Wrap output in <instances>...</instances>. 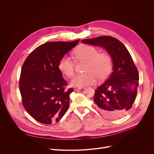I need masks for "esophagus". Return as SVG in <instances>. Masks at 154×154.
<instances>
[{
  "label": "esophagus",
  "mask_w": 154,
  "mask_h": 154,
  "mask_svg": "<svg viewBox=\"0 0 154 154\" xmlns=\"http://www.w3.org/2000/svg\"><path fill=\"white\" fill-rule=\"evenodd\" d=\"M83 88V87H74V90L75 91H77V90H80V89H82V88Z\"/></svg>",
  "instance_id": "1"
}]
</instances>
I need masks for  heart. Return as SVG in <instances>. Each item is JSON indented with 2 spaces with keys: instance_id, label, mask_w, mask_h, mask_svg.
<instances>
[{
  "instance_id": "heart-1",
  "label": "heart",
  "mask_w": 154,
  "mask_h": 154,
  "mask_svg": "<svg viewBox=\"0 0 154 154\" xmlns=\"http://www.w3.org/2000/svg\"><path fill=\"white\" fill-rule=\"evenodd\" d=\"M74 57L77 60H85V72L78 74L71 80L74 86L84 87L94 83L97 78L103 79L109 75L112 67L110 56L106 53H98L93 46L82 44L74 50ZM58 69L67 77H71L74 72V66L67 57H63L58 62Z\"/></svg>"
}]
</instances>
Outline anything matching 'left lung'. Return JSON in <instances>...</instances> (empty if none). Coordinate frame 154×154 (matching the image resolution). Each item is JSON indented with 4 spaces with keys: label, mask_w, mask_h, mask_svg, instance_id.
Masks as SVG:
<instances>
[{
    "label": "left lung",
    "mask_w": 154,
    "mask_h": 154,
    "mask_svg": "<svg viewBox=\"0 0 154 154\" xmlns=\"http://www.w3.org/2000/svg\"><path fill=\"white\" fill-rule=\"evenodd\" d=\"M82 42L104 48L113 63V72L103 84L97 87L94 103L101 114L118 119L130 111L136 99L139 73L131 55L119 40L109 36L82 40Z\"/></svg>",
    "instance_id": "obj_1"
}]
</instances>
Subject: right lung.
<instances>
[{
    "label": "right lung",
    "mask_w": 154,
    "mask_h": 154,
    "mask_svg": "<svg viewBox=\"0 0 154 154\" xmlns=\"http://www.w3.org/2000/svg\"><path fill=\"white\" fill-rule=\"evenodd\" d=\"M79 40L45 43L32 51L23 64L19 80L22 104L37 122H58L67 111L74 91L65 89L67 82L58 62Z\"/></svg>",
    "instance_id": "obj_1"
}]
</instances>
